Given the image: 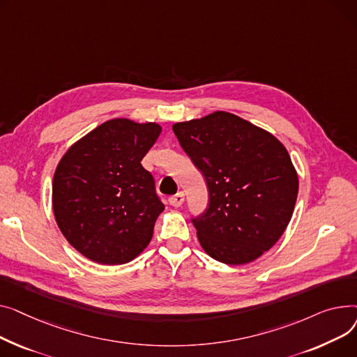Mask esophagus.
<instances>
[{
	"label": "esophagus",
	"instance_id": "esophagus-1",
	"mask_svg": "<svg viewBox=\"0 0 357 357\" xmlns=\"http://www.w3.org/2000/svg\"><path fill=\"white\" fill-rule=\"evenodd\" d=\"M169 202H170V204H172V206H174V207H180V206L184 203V195L180 192V193H177V195L172 196V197L169 199Z\"/></svg>",
	"mask_w": 357,
	"mask_h": 357
}]
</instances>
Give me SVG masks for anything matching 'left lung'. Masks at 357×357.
Segmentation results:
<instances>
[{
  "mask_svg": "<svg viewBox=\"0 0 357 357\" xmlns=\"http://www.w3.org/2000/svg\"><path fill=\"white\" fill-rule=\"evenodd\" d=\"M173 131L207 184V208L192 219L202 248L226 265L255 261L278 242L294 212L298 176L287 149L225 111L177 122Z\"/></svg>",
  "mask_w": 357,
  "mask_h": 357,
  "instance_id": "8db88e82",
  "label": "left lung"
}]
</instances>
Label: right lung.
<instances>
[{"mask_svg": "<svg viewBox=\"0 0 357 357\" xmlns=\"http://www.w3.org/2000/svg\"><path fill=\"white\" fill-rule=\"evenodd\" d=\"M160 134L155 122L114 118L76 141L59 161L52 187L54 219L83 257L121 265L149 246L164 204L141 160Z\"/></svg>", "mask_w": 357, "mask_h": 357, "instance_id": "add662e5", "label": "right lung"}]
</instances>
